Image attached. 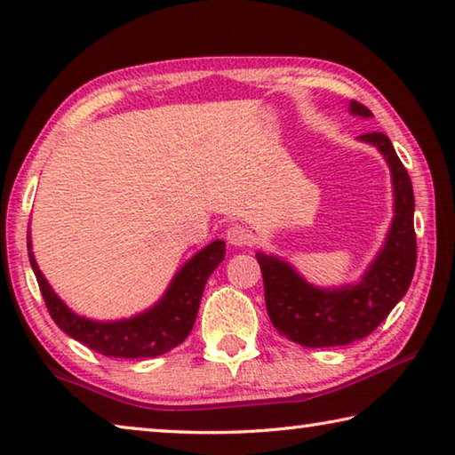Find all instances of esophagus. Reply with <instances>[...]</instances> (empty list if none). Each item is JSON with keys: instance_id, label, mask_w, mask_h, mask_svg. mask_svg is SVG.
Returning <instances> with one entry per match:
<instances>
[{"instance_id": "obj_1", "label": "esophagus", "mask_w": 455, "mask_h": 455, "mask_svg": "<svg viewBox=\"0 0 455 455\" xmlns=\"http://www.w3.org/2000/svg\"><path fill=\"white\" fill-rule=\"evenodd\" d=\"M227 241L235 246H246V244H251L252 235H251V230L243 225H230L227 228Z\"/></svg>"}]
</instances>
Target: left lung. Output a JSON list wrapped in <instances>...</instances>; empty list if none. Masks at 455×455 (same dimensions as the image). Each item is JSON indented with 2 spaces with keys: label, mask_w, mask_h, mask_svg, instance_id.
Listing matches in <instances>:
<instances>
[{
  "label": "left lung",
  "mask_w": 455,
  "mask_h": 455,
  "mask_svg": "<svg viewBox=\"0 0 455 455\" xmlns=\"http://www.w3.org/2000/svg\"><path fill=\"white\" fill-rule=\"evenodd\" d=\"M349 110L361 118L373 116L355 100L349 102ZM359 140L377 146L387 160L395 196V217L387 238L361 281L343 289H319L284 260L257 252L268 317L283 337L303 347H337L373 333L410 289L418 263L410 174L383 132L361 134Z\"/></svg>",
  "instance_id": "left-lung-1"
}]
</instances>
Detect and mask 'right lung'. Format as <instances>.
I'll return each instance as SVG.
<instances>
[{
  "label": "right lung",
  "instance_id": "1",
  "mask_svg": "<svg viewBox=\"0 0 455 455\" xmlns=\"http://www.w3.org/2000/svg\"><path fill=\"white\" fill-rule=\"evenodd\" d=\"M29 249L32 244L28 241V251ZM222 259H225V241L211 243L176 273L164 297L152 309L136 317L106 323L80 317L68 309L44 279L36 265L34 252L29 251V263H32L45 307L56 325L96 353L124 359L163 355L188 337L196 321L204 284L214 268L222 263Z\"/></svg>",
  "mask_w": 455,
  "mask_h": 455
}]
</instances>
